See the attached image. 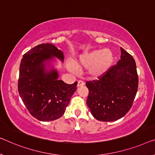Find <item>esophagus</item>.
<instances>
[{
    "label": "esophagus",
    "instance_id": "esophagus-1",
    "mask_svg": "<svg viewBox=\"0 0 155 155\" xmlns=\"http://www.w3.org/2000/svg\"><path fill=\"white\" fill-rule=\"evenodd\" d=\"M85 85V83L84 81H81V80H79L78 81V84H77V87H80V86H83V85Z\"/></svg>",
    "mask_w": 155,
    "mask_h": 155
}]
</instances>
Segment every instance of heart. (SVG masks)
<instances>
[{
  "mask_svg": "<svg viewBox=\"0 0 155 155\" xmlns=\"http://www.w3.org/2000/svg\"><path fill=\"white\" fill-rule=\"evenodd\" d=\"M114 62V55L108 49L94 50L81 55L77 62L78 68H88L87 73L92 78L103 77L111 67ZM68 68L75 72L77 69L72 63L68 64Z\"/></svg>",
  "mask_w": 155,
  "mask_h": 155,
  "instance_id": "heart-1",
  "label": "heart"
}]
</instances>
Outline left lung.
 Wrapping results in <instances>:
<instances>
[{"label":"left lung","mask_w":155,"mask_h":155,"mask_svg":"<svg viewBox=\"0 0 155 155\" xmlns=\"http://www.w3.org/2000/svg\"><path fill=\"white\" fill-rule=\"evenodd\" d=\"M116 64L98 80L87 81V105L94 118L115 121L124 116L132 107L138 91V77L134 58L120 47Z\"/></svg>","instance_id":"left-lung-1"}]
</instances>
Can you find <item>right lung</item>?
Wrapping results in <instances>:
<instances>
[{
	"label": "right lung",
	"mask_w": 155,
	"mask_h": 155,
	"mask_svg": "<svg viewBox=\"0 0 155 155\" xmlns=\"http://www.w3.org/2000/svg\"><path fill=\"white\" fill-rule=\"evenodd\" d=\"M54 57L64 60L63 53L54 45L41 44L23 55L20 63L18 94L30 114L40 121L60 118L77 91V81L67 84L58 79L56 70H47L46 64Z\"/></svg>",
	"instance_id": "add662e5"
}]
</instances>
